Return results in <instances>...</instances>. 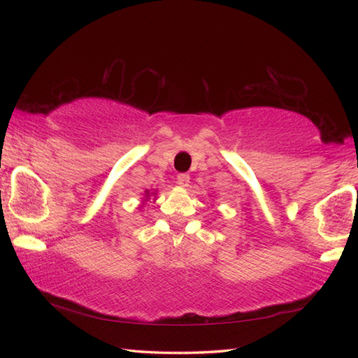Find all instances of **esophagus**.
Here are the masks:
<instances>
[{
    "label": "esophagus",
    "mask_w": 358,
    "mask_h": 358,
    "mask_svg": "<svg viewBox=\"0 0 358 358\" xmlns=\"http://www.w3.org/2000/svg\"><path fill=\"white\" fill-rule=\"evenodd\" d=\"M189 180H191V177H189L187 173H178V175H177V183H178L180 186H187Z\"/></svg>",
    "instance_id": "obj_1"
}]
</instances>
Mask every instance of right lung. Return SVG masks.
Listing matches in <instances>:
<instances>
[{
    "mask_svg": "<svg viewBox=\"0 0 358 358\" xmlns=\"http://www.w3.org/2000/svg\"><path fill=\"white\" fill-rule=\"evenodd\" d=\"M148 194H149V192H148Z\"/></svg>",
    "mask_w": 358,
    "mask_h": 358,
    "instance_id": "1",
    "label": "right lung"
}]
</instances>
